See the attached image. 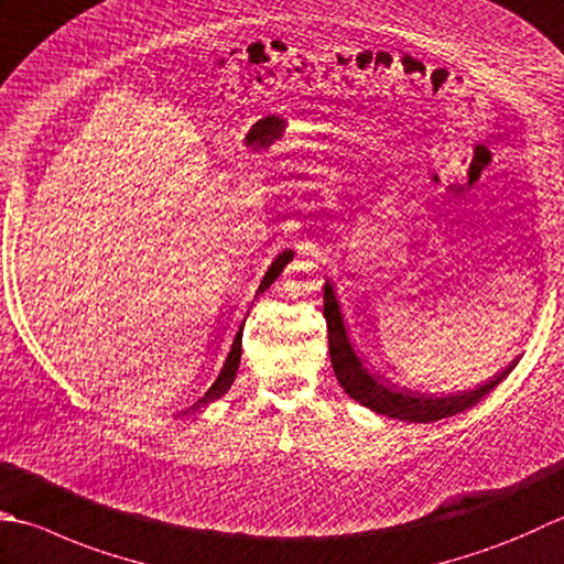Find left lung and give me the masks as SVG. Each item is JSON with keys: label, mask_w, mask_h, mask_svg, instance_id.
<instances>
[{"label": "left lung", "mask_w": 564, "mask_h": 564, "mask_svg": "<svg viewBox=\"0 0 564 564\" xmlns=\"http://www.w3.org/2000/svg\"><path fill=\"white\" fill-rule=\"evenodd\" d=\"M325 319H327V339H329V359H333L335 377L341 389H345L351 399L359 401L361 405L371 408L373 413L399 417V421L408 423H435L449 417L455 413L467 411L474 403H479L496 383L503 381L518 361H511L503 371L496 373L487 383L477 386V389L449 393V395H423L413 393L408 389H399L381 377H371L364 369V364L351 349L347 339L345 323H341V313L337 305V297L333 285L325 283Z\"/></svg>", "instance_id": "8db88e82"}]
</instances>
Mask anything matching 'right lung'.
<instances>
[{"label":"right lung","mask_w":564,"mask_h":564,"mask_svg":"<svg viewBox=\"0 0 564 564\" xmlns=\"http://www.w3.org/2000/svg\"><path fill=\"white\" fill-rule=\"evenodd\" d=\"M291 259H293V251H291V249H289V251H283V253H279V259H275V261L271 263L269 271H267V275H263V281H261V285H259L257 295L267 291L269 285H271L275 279H279V273L283 271V267H285V263H289ZM241 329H245V325L239 327V333H237V337H235V345H231V349H229L227 361H225L223 371H219L217 381H215L213 386H209V389H207V393L203 395V399H197L191 408H185L183 415H185V413H195V411H200V408H205V405H209V403H215L217 399H223V395L229 391V386L235 383L237 369H239V359H241Z\"/></svg>","instance_id":"add662e5"}]
</instances>
